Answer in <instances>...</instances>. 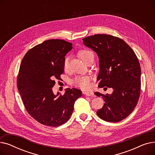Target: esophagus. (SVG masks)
<instances>
[{
  "label": "esophagus",
  "mask_w": 155,
  "mask_h": 155,
  "mask_svg": "<svg viewBox=\"0 0 155 155\" xmlns=\"http://www.w3.org/2000/svg\"><path fill=\"white\" fill-rule=\"evenodd\" d=\"M83 94L87 96H94V95L92 91H83Z\"/></svg>",
  "instance_id": "1"
}]
</instances>
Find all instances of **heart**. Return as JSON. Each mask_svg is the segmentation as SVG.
Instances as JSON below:
<instances>
[{"label":"heart","instance_id":"b5f03b06","mask_svg":"<svg viewBox=\"0 0 155 155\" xmlns=\"http://www.w3.org/2000/svg\"><path fill=\"white\" fill-rule=\"evenodd\" d=\"M80 58L84 60L85 63L87 62L89 58L93 55V53L87 50H80L78 53ZM69 61L68 58H66L63 63V68L64 70H67L68 69ZM91 77L89 76H77L73 80L72 83L75 87L80 88L84 90H86L90 88L91 86Z\"/></svg>","mask_w":155,"mask_h":155}]
</instances>
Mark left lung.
<instances>
[{
    "label": "left lung",
    "mask_w": 155,
    "mask_h": 155,
    "mask_svg": "<svg viewBox=\"0 0 155 155\" xmlns=\"http://www.w3.org/2000/svg\"><path fill=\"white\" fill-rule=\"evenodd\" d=\"M84 44L98 54L99 87L113 88L111 95L102 97L105 104L97 111L101 119L117 123L136 107L141 91V67L137 56L124 40L109 35H95L82 39Z\"/></svg>",
    "instance_id": "8db88e82"
}]
</instances>
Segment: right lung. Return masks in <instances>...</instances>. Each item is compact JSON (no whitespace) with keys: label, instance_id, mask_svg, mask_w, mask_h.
I'll return each instance as SVG.
<instances>
[{"label":"right lung","instance_id":"right-lung-1","mask_svg":"<svg viewBox=\"0 0 155 155\" xmlns=\"http://www.w3.org/2000/svg\"><path fill=\"white\" fill-rule=\"evenodd\" d=\"M72 45L63 39L46 40L30 49L21 63L17 85L24 105L43 125L56 127L67 123L82 95L75 88H67L63 95H54L52 90L55 80H61L64 56Z\"/></svg>","mask_w":155,"mask_h":155}]
</instances>
